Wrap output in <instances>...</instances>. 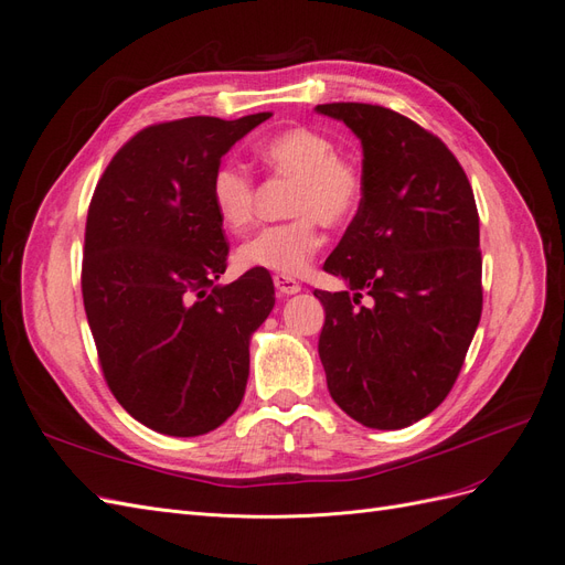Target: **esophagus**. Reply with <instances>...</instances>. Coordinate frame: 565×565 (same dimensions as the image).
Listing matches in <instances>:
<instances>
[{"mask_svg": "<svg viewBox=\"0 0 565 565\" xmlns=\"http://www.w3.org/2000/svg\"><path fill=\"white\" fill-rule=\"evenodd\" d=\"M273 285H276L278 295H282V297L297 295L299 289H301V285H299L295 278H287V276H276V278H273Z\"/></svg>", "mask_w": 565, "mask_h": 565, "instance_id": "1", "label": "esophagus"}]
</instances>
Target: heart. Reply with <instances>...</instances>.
Here are the masks:
<instances>
[{"instance_id":"obj_1","label":"heart","mask_w":565,"mask_h":565,"mask_svg":"<svg viewBox=\"0 0 565 565\" xmlns=\"http://www.w3.org/2000/svg\"><path fill=\"white\" fill-rule=\"evenodd\" d=\"M256 152L270 174L292 179L285 204L292 218L254 233L237 249V262L287 278L301 276L322 245L320 224L341 228L355 218L365 198V174L353 160L339 156L328 134L309 127L270 136ZM210 198L228 231L241 233L254 221L256 183L243 164L218 162Z\"/></svg>"}]
</instances>
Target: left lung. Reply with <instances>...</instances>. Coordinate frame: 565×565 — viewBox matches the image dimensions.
Instances as JSON below:
<instances>
[{
	"label": "left lung",
	"instance_id": "1",
	"mask_svg": "<svg viewBox=\"0 0 565 565\" xmlns=\"http://www.w3.org/2000/svg\"><path fill=\"white\" fill-rule=\"evenodd\" d=\"M363 143L365 198L324 270L318 353L334 403L370 429H403L455 386L483 311L471 183L450 148L372 104H322ZM371 297L362 303V295Z\"/></svg>",
	"mask_w": 565,
	"mask_h": 565
}]
</instances>
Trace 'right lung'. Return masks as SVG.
I'll return each instance as SVG.
<instances>
[{
  "label": "right lung",
  "mask_w": 565,
  "mask_h": 565,
  "mask_svg": "<svg viewBox=\"0 0 565 565\" xmlns=\"http://www.w3.org/2000/svg\"><path fill=\"white\" fill-rule=\"evenodd\" d=\"M268 117L150 125L96 183L84 228V311L108 388L152 431L202 436L245 396L249 334L273 311L276 289L259 268L216 285L228 243L210 181L228 148Z\"/></svg>",
  "instance_id": "right-lung-1"
}]
</instances>
